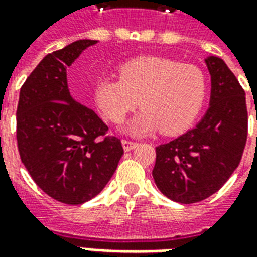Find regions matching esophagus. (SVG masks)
<instances>
[{
  "mask_svg": "<svg viewBox=\"0 0 257 257\" xmlns=\"http://www.w3.org/2000/svg\"><path fill=\"white\" fill-rule=\"evenodd\" d=\"M136 146H138V143H135V142H131V140H122V147L125 151L134 150Z\"/></svg>",
  "mask_w": 257,
  "mask_h": 257,
  "instance_id": "obj_1",
  "label": "esophagus"
}]
</instances>
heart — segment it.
I'll return each instance as SVG.
<instances>
[{"instance_id": "heart-1", "label": "heart", "mask_w": 257, "mask_h": 257, "mask_svg": "<svg viewBox=\"0 0 257 257\" xmlns=\"http://www.w3.org/2000/svg\"><path fill=\"white\" fill-rule=\"evenodd\" d=\"M205 96L206 78L198 67L160 56L131 59L121 64L119 78L103 77L93 88L96 106L112 122H121L140 104L143 110L122 126V132L132 136L189 129Z\"/></svg>"}]
</instances>
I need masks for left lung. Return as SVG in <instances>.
I'll return each mask as SVG.
<instances>
[{
  "mask_svg": "<svg viewBox=\"0 0 257 257\" xmlns=\"http://www.w3.org/2000/svg\"><path fill=\"white\" fill-rule=\"evenodd\" d=\"M205 64L210 74L209 108L193 129L156 147L154 182L180 204L199 202L220 190L239 165L246 143L245 92L223 59L208 56Z\"/></svg>",
  "mask_w": 257,
  "mask_h": 257,
  "instance_id": "1",
  "label": "left lung"
}]
</instances>
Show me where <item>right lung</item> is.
<instances>
[{
	"instance_id": "obj_1",
	"label": "right lung",
	"mask_w": 257,
	"mask_h": 257,
	"mask_svg": "<svg viewBox=\"0 0 257 257\" xmlns=\"http://www.w3.org/2000/svg\"><path fill=\"white\" fill-rule=\"evenodd\" d=\"M96 40H78L42 59L26 79L16 111L22 162L37 186L63 204L79 205L106 187L123 154L107 125L74 99L67 67Z\"/></svg>"
}]
</instances>
